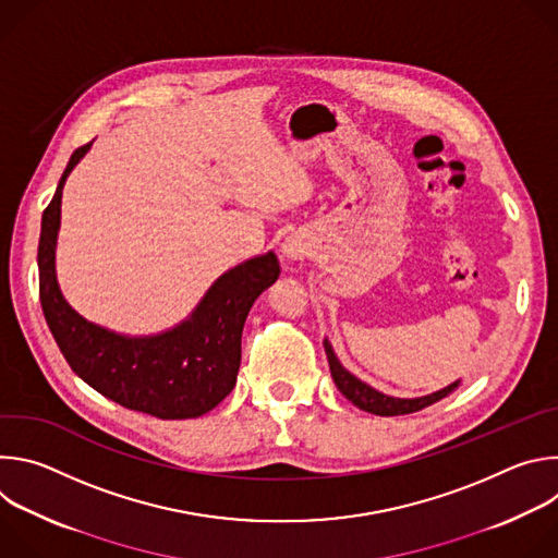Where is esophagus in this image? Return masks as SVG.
<instances>
[{
	"label": "esophagus",
	"mask_w": 558,
	"mask_h": 558,
	"mask_svg": "<svg viewBox=\"0 0 558 558\" xmlns=\"http://www.w3.org/2000/svg\"><path fill=\"white\" fill-rule=\"evenodd\" d=\"M282 252H284V258H287V260H302V258H304V247H302V243H298V241H287V243L282 245Z\"/></svg>",
	"instance_id": "34e87169"
}]
</instances>
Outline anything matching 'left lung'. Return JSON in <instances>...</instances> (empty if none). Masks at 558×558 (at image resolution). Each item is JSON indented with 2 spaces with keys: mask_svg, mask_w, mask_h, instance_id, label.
I'll return each instance as SVG.
<instances>
[{
  "mask_svg": "<svg viewBox=\"0 0 558 558\" xmlns=\"http://www.w3.org/2000/svg\"><path fill=\"white\" fill-rule=\"evenodd\" d=\"M325 351H327V360H329V368H331V377L338 386V390L347 397L349 402H353L357 409L366 411V413H373V415H381V417H392V415H409V413H417L439 400H444L446 395H450L457 386H459V379L452 381L450 386L437 390V392H430V395H424V397H413V400H402V397H390V395H384L379 390H375L373 386L364 384L362 379H357L355 375H351L342 364L340 360L336 357L333 353V347L329 344V340H325Z\"/></svg>",
  "mask_w": 558,
  "mask_h": 558,
  "instance_id": "left-lung-1",
  "label": "left lung"
}]
</instances>
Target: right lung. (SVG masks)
<instances>
[{"mask_svg": "<svg viewBox=\"0 0 558 558\" xmlns=\"http://www.w3.org/2000/svg\"><path fill=\"white\" fill-rule=\"evenodd\" d=\"M90 145L72 151L41 218L39 298L50 333L70 368L123 409L158 420L201 417L235 386L247 313L256 298L278 280L280 263L269 252L225 271L187 320L166 333L128 338L88 323L61 295L54 247L63 183Z\"/></svg>", "mask_w": 558, "mask_h": 558, "instance_id": "right-lung-1", "label": "right lung"}]
</instances>
